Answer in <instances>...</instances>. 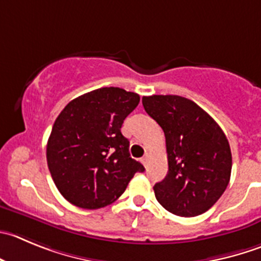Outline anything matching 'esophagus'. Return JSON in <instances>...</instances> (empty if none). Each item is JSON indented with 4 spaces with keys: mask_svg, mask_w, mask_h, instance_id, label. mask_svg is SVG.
Wrapping results in <instances>:
<instances>
[{
    "mask_svg": "<svg viewBox=\"0 0 261 261\" xmlns=\"http://www.w3.org/2000/svg\"><path fill=\"white\" fill-rule=\"evenodd\" d=\"M141 161H142V164H143V165H145V166H147V165H148V161H150V155H148V153H146V155L143 156V158H142V160H141Z\"/></svg>",
    "mask_w": 261,
    "mask_h": 261,
    "instance_id": "34e87169",
    "label": "esophagus"
}]
</instances>
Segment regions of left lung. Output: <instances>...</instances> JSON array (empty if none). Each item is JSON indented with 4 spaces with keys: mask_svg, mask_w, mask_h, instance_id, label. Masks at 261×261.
Masks as SVG:
<instances>
[{
    "mask_svg": "<svg viewBox=\"0 0 261 261\" xmlns=\"http://www.w3.org/2000/svg\"><path fill=\"white\" fill-rule=\"evenodd\" d=\"M165 135L168 174L153 186L161 206L178 217L207 212L227 188L232 153L217 121L197 103L175 95L142 98Z\"/></svg>",
    "mask_w": 261,
    "mask_h": 261,
    "instance_id": "left-lung-1",
    "label": "left lung"
}]
</instances>
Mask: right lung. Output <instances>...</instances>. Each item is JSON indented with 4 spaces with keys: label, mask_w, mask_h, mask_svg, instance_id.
<instances>
[{
    "label": "right lung",
    "mask_w": 261,
    "mask_h": 261,
    "mask_svg": "<svg viewBox=\"0 0 261 261\" xmlns=\"http://www.w3.org/2000/svg\"><path fill=\"white\" fill-rule=\"evenodd\" d=\"M140 96L103 87L74 98L55 120L47 142V165L70 203L100 209L118 200L129 180L145 168L129 155L120 128Z\"/></svg>",
    "instance_id": "obj_1"
}]
</instances>
